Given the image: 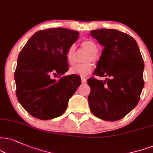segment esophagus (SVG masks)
<instances>
[{"instance_id":"34e87169","label":"esophagus","mask_w":153,"mask_h":153,"mask_svg":"<svg viewBox=\"0 0 153 153\" xmlns=\"http://www.w3.org/2000/svg\"><path fill=\"white\" fill-rule=\"evenodd\" d=\"M81 81H82V84H84V83L86 82V79L84 78V77H82V78H81Z\"/></svg>"}]
</instances>
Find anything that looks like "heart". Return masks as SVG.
Listing matches in <instances>:
<instances>
[{"label": "heart", "mask_w": 153, "mask_h": 153, "mask_svg": "<svg viewBox=\"0 0 153 153\" xmlns=\"http://www.w3.org/2000/svg\"><path fill=\"white\" fill-rule=\"evenodd\" d=\"M82 48L84 50H87L89 52V54L86 56L85 61L92 60L94 61L96 59L95 53L97 52L98 47L94 41L92 40H85L82 43ZM75 52H76V47L75 45L71 46L68 49L67 53H66V59L69 65H72L74 62L75 59ZM93 69V65L91 62H85V63L77 64V65L71 67L69 70V73L70 74L79 75V76H84L91 72Z\"/></svg>", "instance_id": "b5f03b06"}]
</instances>
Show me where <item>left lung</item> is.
Listing matches in <instances>:
<instances>
[{"mask_svg":"<svg viewBox=\"0 0 153 153\" xmlns=\"http://www.w3.org/2000/svg\"><path fill=\"white\" fill-rule=\"evenodd\" d=\"M91 35L104 48L94 74L108 78L88 79V104L94 116L116 121L138 103L144 86V62L136 41L128 34L103 28L91 31Z\"/></svg>","mask_w":153,"mask_h":153,"instance_id":"obj_1","label":"left lung"}]
</instances>
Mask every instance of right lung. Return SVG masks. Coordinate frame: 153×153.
<instances>
[{
  "label": "right lung",
  "instance_id": "right-lung-1",
  "mask_svg": "<svg viewBox=\"0 0 153 153\" xmlns=\"http://www.w3.org/2000/svg\"><path fill=\"white\" fill-rule=\"evenodd\" d=\"M79 33L50 28L35 33L18 55L15 71L16 96L25 110L40 120L60 116L82 84L78 75L58 77L68 71L66 53Z\"/></svg>",
  "mask_w": 153,
  "mask_h": 153
}]
</instances>
